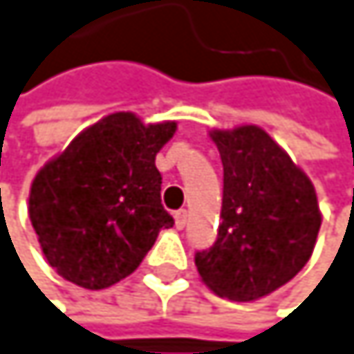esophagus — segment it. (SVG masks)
<instances>
[{"mask_svg": "<svg viewBox=\"0 0 354 354\" xmlns=\"http://www.w3.org/2000/svg\"><path fill=\"white\" fill-rule=\"evenodd\" d=\"M187 218H189V214H187V209H178L174 214V224H176V229H185L187 226Z\"/></svg>", "mask_w": 354, "mask_h": 354, "instance_id": "obj_1", "label": "esophagus"}]
</instances>
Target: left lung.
<instances>
[{
  "mask_svg": "<svg viewBox=\"0 0 354 354\" xmlns=\"http://www.w3.org/2000/svg\"><path fill=\"white\" fill-rule=\"evenodd\" d=\"M224 167L218 239L197 252L201 281L252 302L286 286L313 256L321 209L306 171L258 125L212 130Z\"/></svg>",
  "mask_w": 354,
  "mask_h": 354,
  "instance_id": "1",
  "label": "left lung"
}]
</instances>
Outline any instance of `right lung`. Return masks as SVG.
Masks as SVG:
<instances>
[{
  "label": "right lung",
  "mask_w": 354,
  "mask_h": 354,
  "mask_svg": "<svg viewBox=\"0 0 354 354\" xmlns=\"http://www.w3.org/2000/svg\"><path fill=\"white\" fill-rule=\"evenodd\" d=\"M176 121L145 123L130 111L88 125L31 183L29 218L62 279L104 290L132 274L174 218L161 205L155 157Z\"/></svg>",
  "instance_id": "add662e5"
}]
</instances>
